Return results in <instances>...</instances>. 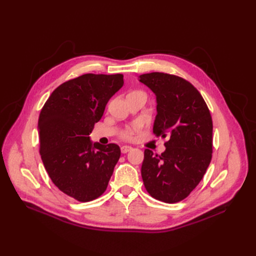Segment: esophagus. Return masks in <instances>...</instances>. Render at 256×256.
Wrapping results in <instances>:
<instances>
[{
	"instance_id": "obj_1",
	"label": "esophagus",
	"mask_w": 256,
	"mask_h": 256,
	"mask_svg": "<svg viewBox=\"0 0 256 256\" xmlns=\"http://www.w3.org/2000/svg\"><path fill=\"white\" fill-rule=\"evenodd\" d=\"M120 150H121V152H122V154H126V152H128L132 150V147L128 146V145H124V146H121Z\"/></svg>"
}]
</instances>
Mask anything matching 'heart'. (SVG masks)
Here are the masks:
<instances>
[{
  "label": "heart",
  "mask_w": 256,
  "mask_h": 256,
  "mask_svg": "<svg viewBox=\"0 0 256 256\" xmlns=\"http://www.w3.org/2000/svg\"><path fill=\"white\" fill-rule=\"evenodd\" d=\"M132 130H126V132H124L122 136H124V138H126V139H130V138L132 137Z\"/></svg>",
  "instance_id": "1"
}]
</instances>
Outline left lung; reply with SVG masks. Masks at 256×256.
<instances>
[{
    "label": "left lung",
    "instance_id": "8db88e82",
    "mask_svg": "<svg viewBox=\"0 0 256 256\" xmlns=\"http://www.w3.org/2000/svg\"><path fill=\"white\" fill-rule=\"evenodd\" d=\"M139 80L156 98L154 132L167 137L166 150H145L141 176L154 198L174 204L184 199L202 180L212 152V121L199 91L182 78L144 74Z\"/></svg>",
    "mask_w": 256,
    "mask_h": 256
}]
</instances>
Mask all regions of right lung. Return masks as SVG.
Returning <instances> with one entry per match:
<instances>
[{
  "mask_svg": "<svg viewBox=\"0 0 256 256\" xmlns=\"http://www.w3.org/2000/svg\"><path fill=\"white\" fill-rule=\"evenodd\" d=\"M124 76L86 74L52 91L38 119L44 168L58 189L80 202L100 197L120 158L119 146L92 142L89 135Z\"/></svg>",
  "mask_w": 256,
  "mask_h": 256,
  "instance_id": "1",
  "label": "right lung"
}]
</instances>
